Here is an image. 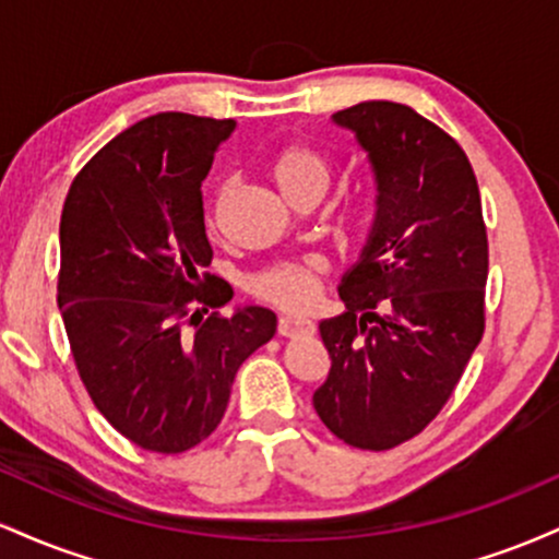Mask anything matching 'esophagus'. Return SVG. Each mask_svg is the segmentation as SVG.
Returning <instances> with one entry per match:
<instances>
[{
	"instance_id": "34e87169",
	"label": "esophagus",
	"mask_w": 559,
	"mask_h": 559,
	"mask_svg": "<svg viewBox=\"0 0 559 559\" xmlns=\"http://www.w3.org/2000/svg\"><path fill=\"white\" fill-rule=\"evenodd\" d=\"M316 331V325L310 320H297V318H278V336L284 338H297V336H310Z\"/></svg>"
}]
</instances>
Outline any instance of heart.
Instances as JSON below:
<instances>
[{
	"label": "heart",
	"mask_w": 559,
	"mask_h": 559,
	"mask_svg": "<svg viewBox=\"0 0 559 559\" xmlns=\"http://www.w3.org/2000/svg\"><path fill=\"white\" fill-rule=\"evenodd\" d=\"M271 178L278 186L281 194L294 204L297 199L307 194L323 197V191L329 189L331 181V168L310 146L286 144L271 157ZM223 199H226V186L217 189L213 204H210V223L215 221ZM349 221L362 223L365 213L362 210H355ZM320 275H323V265L318 260L281 262V265H273L254 275L249 281V292L258 299L267 301V305L278 307V310L307 312L318 301Z\"/></svg>",
	"instance_id": "heart-1"
}]
</instances>
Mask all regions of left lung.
<instances>
[{
	"instance_id": "obj_1",
	"label": "left lung",
	"mask_w": 559,
	"mask_h": 559,
	"mask_svg": "<svg viewBox=\"0 0 559 559\" xmlns=\"http://www.w3.org/2000/svg\"><path fill=\"white\" fill-rule=\"evenodd\" d=\"M376 178V221L342 278L346 310L320 323L331 370L320 420L357 449L400 447L444 407L484 336L489 239L476 173L413 107L360 102L333 115Z\"/></svg>"
}]
</instances>
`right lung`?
Here are the masks:
<instances>
[{"label":"right lung","instance_id":"right-lung-1","mask_svg":"<svg viewBox=\"0 0 559 559\" xmlns=\"http://www.w3.org/2000/svg\"><path fill=\"white\" fill-rule=\"evenodd\" d=\"M234 120L157 112L102 146L73 178L60 221L57 305L88 396L141 449L178 454L215 431L241 362L275 312H210L202 181ZM230 288V286H228Z\"/></svg>","mask_w":559,"mask_h":559}]
</instances>
